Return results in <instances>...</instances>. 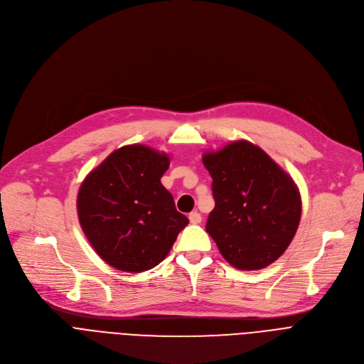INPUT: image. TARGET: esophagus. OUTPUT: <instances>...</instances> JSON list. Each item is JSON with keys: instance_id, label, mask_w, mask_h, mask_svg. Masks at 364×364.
Segmentation results:
<instances>
[{"instance_id": "34e87169", "label": "esophagus", "mask_w": 364, "mask_h": 364, "mask_svg": "<svg viewBox=\"0 0 364 364\" xmlns=\"http://www.w3.org/2000/svg\"><path fill=\"white\" fill-rule=\"evenodd\" d=\"M188 219H190V223H191V225H198V223H201V215L197 213V212H191V213L188 215Z\"/></svg>"}]
</instances>
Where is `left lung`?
Segmentation results:
<instances>
[{
  "label": "left lung",
  "mask_w": 364,
  "mask_h": 364,
  "mask_svg": "<svg viewBox=\"0 0 364 364\" xmlns=\"http://www.w3.org/2000/svg\"><path fill=\"white\" fill-rule=\"evenodd\" d=\"M213 183L215 209L205 230L226 261L242 271L275 262L294 239L301 219L296 184L249 141L203 154Z\"/></svg>",
  "instance_id": "8db88e82"
}]
</instances>
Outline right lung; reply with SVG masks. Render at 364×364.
I'll return each mask as SVG.
<instances>
[{"label":"right lung","instance_id":"add662e5","mask_svg":"<svg viewBox=\"0 0 364 364\" xmlns=\"http://www.w3.org/2000/svg\"><path fill=\"white\" fill-rule=\"evenodd\" d=\"M168 167L166 152L132 144L115 149L83 180L79 222L112 268L136 274L157 267L188 225L161 184Z\"/></svg>","mask_w":364,"mask_h":364}]
</instances>
